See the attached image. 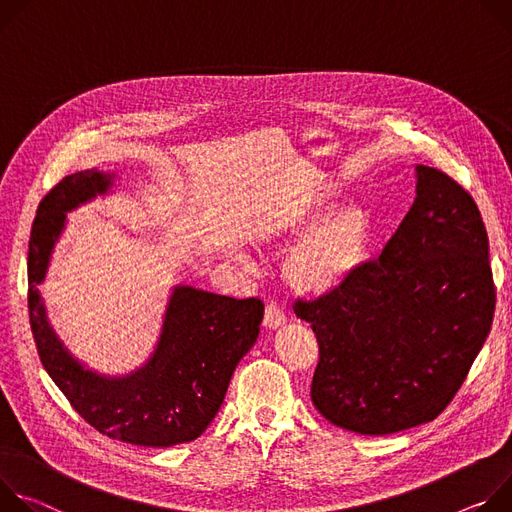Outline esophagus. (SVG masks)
<instances>
[{
  "label": "esophagus",
  "instance_id": "esophagus-1",
  "mask_svg": "<svg viewBox=\"0 0 512 512\" xmlns=\"http://www.w3.org/2000/svg\"><path fill=\"white\" fill-rule=\"evenodd\" d=\"M287 323V315H285V309H282L280 305L276 303H268L266 305V311H264V325L268 329H278Z\"/></svg>",
  "mask_w": 512,
  "mask_h": 512
}]
</instances>
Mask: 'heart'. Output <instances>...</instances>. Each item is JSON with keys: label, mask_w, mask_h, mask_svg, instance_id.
<instances>
[{"label": "heart", "mask_w": 512, "mask_h": 512, "mask_svg": "<svg viewBox=\"0 0 512 512\" xmlns=\"http://www.w3.org/2000/svg\"><path fill=\"white\" fill-rule=\"evenodd\" d=\"M329 205L331 195L319 193L274 213L262 227V240L268 244L297 238L308 230L285 260L289 285L305 295H323L344 285L372 242L374 217L366 205L344 203L326 214Z\"/></svg>", "instance_id": "obj_1"}]
</instances>
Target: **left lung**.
<instances>
[{
	"mask_svg": "<svg viewBox=\"0 0 512 512\" xmlns=\"http://www.w3.org/2000/svg\"><path fill=\"white\" fill-rule=\"evenodd\" d=\"M415 170L417 197L382 254L337 289L295 303L319 344L313 405L362 435L443 413L492 327L496 291L480 209L443 170Z\"/></svg>",
	"mask_w": 512,
	"mask_h": 512,
	"instance_id": "left-lung-1",
	"label": "left lung"
}]
</instances>
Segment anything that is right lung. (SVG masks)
Returning <instances> with one entry per match:
<instances>
[{"mask_svg":"<svg viewBox=\"0 0 512 512\" xmlns=\"http://www.w3.org/2000/svg\"><path fill=\"white\" fill-rule=\"evenodd\" d=\"M113 175L97 168L65 177L40 201L28 250L30 327L44 370L71 407L99 433L144 447L197 439L217 415L238 362L260 333L264 303L175 287L152 358L136 372L107 378L83 368L52 331L38 285L67 211L107 193Z\"/></svg>","mask_w":512,"mask_h":512,"instance_id":"obj_1","label":"right lung"}]
</instances>
